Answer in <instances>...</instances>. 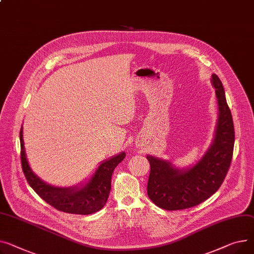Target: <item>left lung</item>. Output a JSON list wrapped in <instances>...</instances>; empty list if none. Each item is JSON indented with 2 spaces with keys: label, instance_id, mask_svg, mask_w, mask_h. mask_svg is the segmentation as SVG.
<instances>
[{
  "label": "left lung",
  "instance_id": "left-lung-1",
  "mask_svg": "<svg viewBox=\"0 0 254 254\" xmlns=\"http://www.w3.org/2000/svg\"><path fill=\"white\" fill-rule=\"evenodd\" d=\"M211 82L219 113L214 141L204 157L190 170L180 172L170 162L147 156V194L160 208L181 210L202 203L219 189L228 174L235 142L234 123L221 79L212 74Z\"/></svg>",
  "mask_w": 254,
  "mask_h": 254
}]
</instances>
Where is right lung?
<instances>
[{
  "mask_svg": "<svg viewBox=\"0 0 254 254\" xmlns=\"http://www.w3.org/2000/svg\"><path fill=\"white\" fill-rule=\"evenodd\" d=\"M20 146L22 171L30 187L51 206L59 211L71 214L87 215L103 208L111 190L112 173L117 164L126 157V153L123 152L100 164L95 176L84 187L79 189H62L44 183L31 172L25 157L22 127L20 128Z\"/></svg>",
  "mask_w": 254,
  "mask_h": 254,
  "instance_id": "obj_1",
  "label": "right lung"
}]
</instances>
